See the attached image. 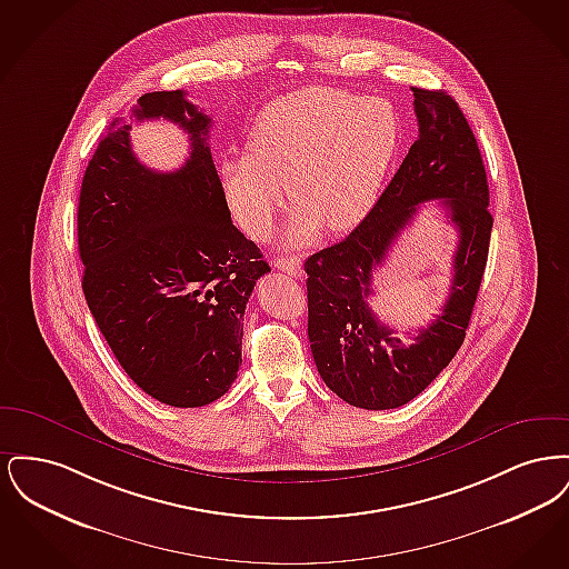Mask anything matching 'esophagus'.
Instances as JSON below:
<instances>
[{
  "mask_svg": "<svg viewBox=\"0 0 569 569\" xmlns=\"http://www.w3.org/2000/svg\"><path fill=\"white\" fill-rule=\"evenodd\" d=\"M274 269L288 272L290 277H300V274H302V262H300V258H297V256L277 258V260H274Z\"/></svg>",
  "mask_w": 569,
  "mask_h": 569,
  "instance_id": "obj_1",
  "label": "esophagus"
}]
</instances>
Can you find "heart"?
<instances>
[{
  "mask_svg": "<svg viewBox=\"0 0 569 569\" xmlns=\"http://www.w3.org/2000/svg\"><path fill=\"white\" fill-rule=\"evenodd\" d=\"M403 126L392 104L332 87H305L277 98L253 123L251 147L219 166L237 223L264 239L286 207L297 213L286 243L313 241L325 223L343 232L369 216L401 149Z\"/></svg>",
  "mask_w": 569,
  "mask_h": 569,
  "instance_id": "obj_1",
  "label": "heart"
}]
</instances>
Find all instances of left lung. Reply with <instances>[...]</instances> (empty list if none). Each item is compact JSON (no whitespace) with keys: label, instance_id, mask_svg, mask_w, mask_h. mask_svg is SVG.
<instances>
[{"label":"left lung","instance_id":"8db88e82","mask_svg":"<svg viewBox=\"0 0 569 569\" xmlns=\"http://www.w3.org/2000/svg\"><path fill=\"white\" fill-rule=\"evenodd\" d=\"M418 140L373 211L350 237L305 262L309 343L326 386L362 409L406 406L457 356L487 269L492 216L487 170L459 104L446 91L411 87ZM441 199L460 232L451 295L442 313L411 345L379 323L366 298L372 271L417 212Z\"/></svg>","mask_w":569,"mask_h":569}]
</instances>
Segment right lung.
Returning a JSON list of instances; mask_svg holds the SVG:
<instances>
[{"label":"right lung","instance_id":"right-lung-1","mask_svg":"<svg viewBox=\"0 0 569 569\" xmlns=\"http://www.w3.org/2000/svg\"><path fill=\"white\" fill-rule=\"evenodd\" d=\"M132 112L179 123L190 158L156 172L138 162L126 119L112 121L82 177V292L138 388L166 406H209L237 379L244 305L271 269L230 219L211 117L181 89L144 93Z\"/></svg>","mask_w":569,"mask_h":569}]
</instances>
